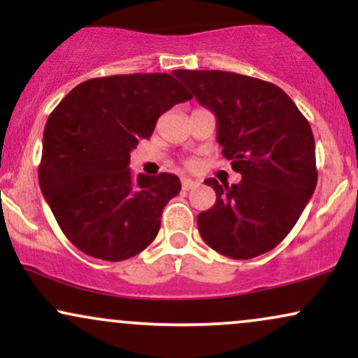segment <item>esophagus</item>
Instances as JSON below:
<instances>
[{
    "mask_svg": "<svg viewBox=\"0 0 358 358\" xmlns=\"http://www.w3.org/2000/svg\"><path fill=\"white\" fill-rule=\"evenodd\" d=\"M196 187H199V183L193 182V180H190V178H183L182 180V188H183L185 192L193 190V188H196Z\"/></svg>",
    "mask_w": 358,
    "mask_h": 358,
    "instance_id": "obj_1",
    "label": "esophagus"
}]
</instances>
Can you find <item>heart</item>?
I'll use <instances>...</instances> for the list:
<instances>
[{
	"label": "heart",
	"instance_id": "obj_1",
	"mask_svg": "<svg viewBox=\"0 0 358 358\" xmlns=\"http://www.w3.org/2000/svg\"><path fill=\"white\" fill-rule=\"evenodd\" d=\"M190 165H192V163H190Z\"/></svg>",
	"mask_w": 358,
	"mask_h": 358
}]
</instances>
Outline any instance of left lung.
Here are the masks:
<instances>
[{
    "instance_id": "obj_1",
    "label": "left lung",
    "mask_w": 358,
    "mask_h": 358,
    "mask_svg": "<svg viewBox=\"0 0 358 358\" xmlns=\"http://www.w3.org/2000/svg\"><path fill=\"white\" fill-rule=\"evenodd\" d=\"M173 76L215 114L222 155L242 175L236 185L205 180L217 200L196 217L200 236L232 259L269 252L294 227L318 182L310 122L271 82L224 71Z\"/></svg>"
}]
</instances>
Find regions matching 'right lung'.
I'll list each match as a JSON object with an SVG mask.
<instances>
[{
	"label": "right lung",
	"instance_id": "1",
	"mask_svg": "<svg viewBox=\"0 0 358 358\" xmlns=\"http://www.w3.org/2000/svg\"><path fill=\"white\" fill-rule=\"evenodd\" d=\"M192 94L170 73L97 77L73 87L48 116L38 182L57 224L87 256L124 261L146 249L178 176L129 171V153L156 121Z\"/></svg>",
	"mask_w": 358,
	"mask_h": 358
}]
</instances>
